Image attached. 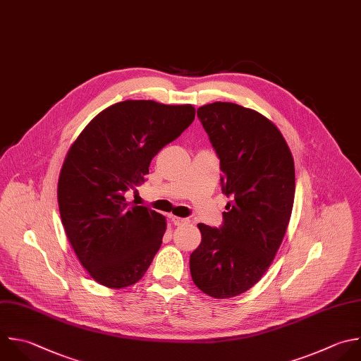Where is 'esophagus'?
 <instances>
[{"label":"esophagus","mask_w":361,"mask_h":361,"mask_svg":"<svg viewBox=\"0 0 361 361\" xmlns=\"http://www.w3.org/2000/svg\"><path fill=\"white\" fill-rule=\"evenodd\" d=\"M172 221L175 226H185L189 223V219H183V217H176V216H172Z\"/></svg>","instance_id":"esophagus-1"}]
</instances>
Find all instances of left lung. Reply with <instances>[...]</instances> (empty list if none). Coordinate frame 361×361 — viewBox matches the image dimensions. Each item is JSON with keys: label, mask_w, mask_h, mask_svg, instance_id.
<instances>
[{"label": "left lung", "mask_w": 361, "mask_h": 361, "mask_svg": "<svg viewBox=\"0 0 361 361\" xmlns=\"http://www.w3.org/2000/svg\"><path fill=\"white\" fill-rule=\"evenodd\" d=\"M197 117L220 159L221 190L231 200L223 224H197L200 245L190 254L195 285L224 299L254 286L283 240L295 197V165L276 126L234 103L197 109Z\"/></svg>", "instance_id": "left-lung-1"}]
</instances>
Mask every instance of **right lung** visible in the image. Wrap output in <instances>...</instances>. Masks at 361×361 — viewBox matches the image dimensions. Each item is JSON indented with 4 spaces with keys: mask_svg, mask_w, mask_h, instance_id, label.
<instances>
[{
    "mask_svg": "<svg viewBox=\"0 0 361 361\" xmlns=\"http://www.w3.org/2000/svg\"><path fill=\"white\" fill-rule=\"evenodd\" d=\"M190 104L126 100L99 113L72 144L58 182L62 224L90 276L107 288L138 282L166 220L124 193L145 182L152 158L195 120Z\"/></svg>",
    "mask_w": 361,
    "mask_h": 361,
    "instance_id": "add662e5",
    "label": "right lung"
}]
</instances>
